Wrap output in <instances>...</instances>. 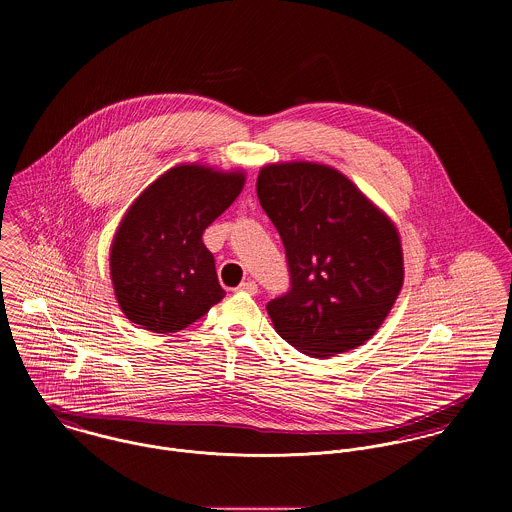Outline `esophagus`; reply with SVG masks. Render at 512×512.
Here are the masks:
<instances>
[{
    "instance_id": "1",
    "label": "esophagus",
    "mask_w": 512,
    "mask_h": 512,
    "mask_svg": "<svg viewBox=\"0 0 512 512\" xmlns=\"http://www.w3.org/2000/svg\"><path fill=\"white\" fill-rule=\"evenodd\" d=\"M236 292L248 293V295H256V293H258V286H256V282L248 280V282H242V284L236 288Z\"/></svg>"
}]
</instances>
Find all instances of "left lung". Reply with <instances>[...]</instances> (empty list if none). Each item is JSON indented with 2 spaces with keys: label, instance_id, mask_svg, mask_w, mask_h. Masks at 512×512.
<instances>
[{
  "label": "left lung",
  "instance_id": "1",
  "mask_svg": "<svg viewBox=\"0 0 512 512\" xmlns=\"http://www.w3.org/2000/svg\"><path fill=\"white\" fill-rule=\"evenodd\" d=\"M256 191L290 270V290L266 305L276 333L317 359L363 345L402 288L394 224L343 173L319 163L268 165Z\"/></svg>",
  "mask_w": 512,
  "mask_h": 512
}]
</instances>
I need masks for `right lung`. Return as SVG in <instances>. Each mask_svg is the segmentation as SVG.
Returning <instances> with one entry per match:
<instances>
[{
	"label": "right lung",
	"instance_id": "1",
	"mask_svg": "<svg viewBox=\"0 0 512 512\" xmlns=\"http://www.w3.org/2000/svg\"><path fill=\"white\" fill-rule=\"evenodd\" d=\"M242 173L179 165L136 199L110 250L124 315L151 333H177L224 297L205 228L238 197Z\"/></svg>",
	"mask_w": 512,
	"mask_h": 512
}]
</instances>
